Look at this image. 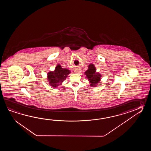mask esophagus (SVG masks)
<instances>
[{
  "instance_id": "34e87169",
  "label": "esophagus",
  "mask_w": 151,
  "mask_h": 151,
  "mask_svg": "<svg viewBox=\"0 0 151 151\" xmlns=\"http://www.w3.org/2000/svg\"><path fill=\"white\" fill-rule=\"evenodd\" d=\"M75 72H76V73H80V70H76V71H75Z\"/></svg>"
}]
</instances>
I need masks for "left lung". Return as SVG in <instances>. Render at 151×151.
Wrapping results in <instances>:
<instances>
[{"instance_id":"obj_1","label":"left lung","mask_w":151,"mask_h":151,"mask_svg":"<svg viewBox=\"0 0 151 151\" xmlns=\"http://www.w3.org/2000/svg\"><path fill=\"white\" fill-rule=\"evenodd\" d=\"M85 74L89 81L90 86L96 87L99 83L101 80V74L99 72H96V68L93 64H90L88 66V70L85 72Z\"/></svg>"}]
</instances>
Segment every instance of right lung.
I'll use <instances>...</instances> for the list:
<instances>
[{
  "label": "right lung",
  "mask_w": 151,
  "mask_h": 151,
  "mask_svg": "<svg viewBox=\"0 0 151 151\" xmlns=\"http://www.w3.org/2000/svg\"><path fill=\"white\" fill-rule=\"evenodd\" d=\"M71 71L68 68H63L60 64H58L55 70L50 71L47 73V78L50 86L57 88L65 80Z\"/></svg>",
  "instance_id": "obj_1"
}]
</instances>
